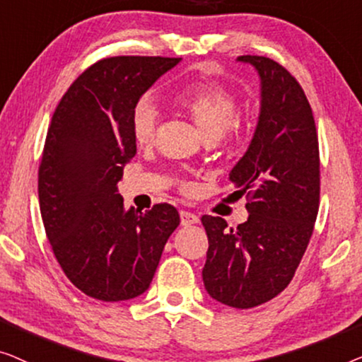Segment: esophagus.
Segmentation results:
<instances>
[{
	"mask_svg": "<svg viewBox=\"0 0 362 362\" xmlns=\"http://www.w3.org/2000/svg\"><path fill=\"white\" fill-rule=\"evenodd\" d=\"M180 221L183 226H190V225H195V223L200 221V218H198L195 213L183 210V211H180Z\"/></svg>",
	"mask_w": 362,
	"mask_h": 362,
	"instance_id": "obj_1",
	"label": "esophagus"
}]
</instances>
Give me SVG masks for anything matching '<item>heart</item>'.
Instances as JSON below:
<instances>
[{
  "instance_id": "obj_1",
  "label": "heart",
  "mask_w": 362,
  "mask_h": 362,
  "mask_svg": "<svg viewBox=\"0 0 362 362\" xmlns=\"http://www.w3.org/2000/svg\"><path fill=\"white\" fill-rule=\"evenodd\" d=\"M172 103L185 113L206 142L239 131V101L216 81H192L172 95ZM159 111L149 98H141L131 111V134L137 146L156 141Z\"/></svg>"
}]
</instances>
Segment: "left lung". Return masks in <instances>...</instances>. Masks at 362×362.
Here are the masks:
<instances>
[{"mask_svg": "<svg viewBox=\"0 0 362 362\" xmlns=\"http://www.w3.org/2000/svg\"><path fill=\"white\" fill-rule=\"evenodd\" d=\"M261 77V115L249 149L233 167L236 195H246L247 221L228 228L203 215L206 292L233 308L277 297L293 279L320 206V151L315 118L297 78L276 60L241 55Z\"/></svg>", "mask_w": 362, "mask_h": 362, "instance_id": "obj_1", "label": "left lung"}]
</instances>
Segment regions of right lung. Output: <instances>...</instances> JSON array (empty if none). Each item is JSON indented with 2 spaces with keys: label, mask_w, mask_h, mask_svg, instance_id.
<instances>
[{
  "label": "right lung",
  "mask_w": 362,
  "mask_h": 362,
  "mask_svg": "<svg viewBox=\"0 0 362 362\" xmlns=\"http://www.w3.org/2000/svg\"><path fill=\"white\" fill-rule=\"evenodd\" d=\"M175 57L119 55L90 65L50 121L39 165V206L54 256L91 298L121 302L144 293L167 239L180 225L169 203L124 210L116 183L136 154L131 111Z\"/></svg>",
  "instance_id": "add662e5"
}]
</instances>
